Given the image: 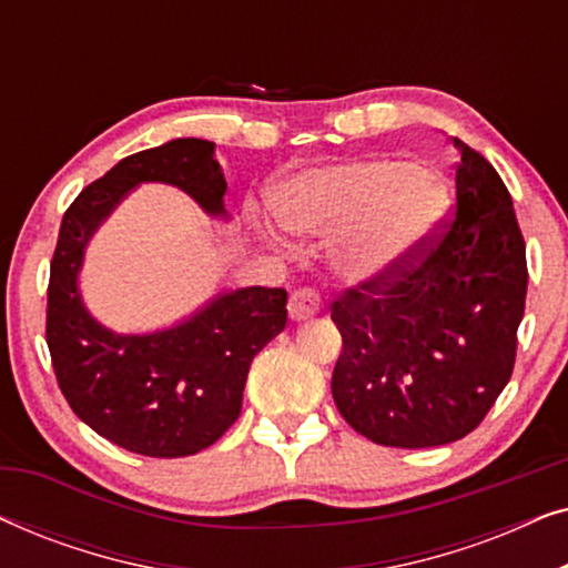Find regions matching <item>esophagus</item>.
Masks as SVG:
<instances>
[{
  "label": "esophagus",
  "instance_id": "esophagus-1",
  "mask_svg": "<svg viewBox=\"0 0 568 568\" xmlns=\"http://www.w3.org/2000/svg\"><path fill=\"white\" fill-rule=\"evenodd\" d=\"M286 307H290L292 321H307V317L321 313V294L310 290V286H302V290L292 292L290 305Z\"/></svg>",
  "mask_w": 568,
  "mask_h": 568
}]
</instances>
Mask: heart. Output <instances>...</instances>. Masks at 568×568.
Masks as SVG:
<instances>
[{
    "mask_svg": "<svg viewBox=\"0 0 568 568\" xmlns=\"http://www.w3.org/2000/svg\"><path fill=\"white\" fill-rule=\"evenodd\" d=\"M447 201V181L437 170L369 160L294 178L274 196V214L294 235H331L362 224L346 245L344 268L364 276L426 235Z\"/></svg>",
    "mask_w": 568,
    "mask_h": 568,
    "instance_id": "heart-1",
    "label": "heart"
}]
</instances>
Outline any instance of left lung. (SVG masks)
Masks as SVG:
<instances>
[{"label": "left lung", "instance_id": "left-lung-1", "mask_svg": "<svg viewBox=\"0 0 568 568\" xmlns=\"http://www.w3.org/2000/svg\"><path fill=\"white\" fill-rule=\"evenodd\" d=\"M453 144V216L331 305L344 341L333 400L354 432L385 447L463 439L515 369L525 237L491 162Z\"/></svg>", "mask_w": 568, "mask_h": 568}]
</instances>
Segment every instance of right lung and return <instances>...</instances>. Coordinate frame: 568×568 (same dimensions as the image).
Here are the masks:
<instances>
[{
	"label": "right lung",
	"instance_id": "obj_1",
	"mask_svg": "<svg viewBox=\"0 0 568 568\" xmlns=\"http://www.w3.org/2000/svg\"><path fill=\"white\" fill-rule=\"evenodd\" d=\"M144 181L178 185L209 214H224L227 183L206 139H173L123 158L61 220L45 344L61 393L90 429L129 453L185 457L214 445L237 422L253 356L286 325V290L220 294L191 321L146 336H119L92 321L77 290L84 245Z\"/></svg>",
	"mask_w": 568,
	"mask_h": 568
}]
</instances>
